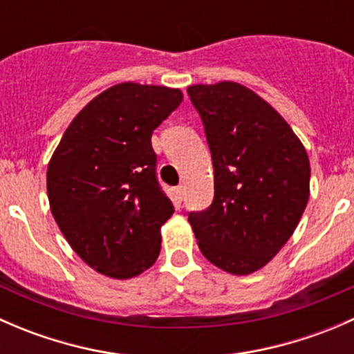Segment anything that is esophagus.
Here are the masks:
<instances>
[{
  "mask_svg": "<svg viewBox=\"0 0 354 354\" xmlns=\"http://www.w3.org/2000/svg\"><path fill=\"white\" fill-rule=\"evenodd\" d=\"M183 195H185V187H183V185H178V187L174 188V200H176L178 203H181V200H183Z\"/></svg>",
  "mask_w": 354,
  "mask_h": 354,
  "instance_id": "34e87169",
  "label": "esophagus"
}]
</instances>
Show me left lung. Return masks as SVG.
I'll list each match as a JSON object with an SVG mask.
<instances>
[{"mask_svg": "<svg viewBox=\"0 0 354 354\" xmlns=\"http://www.w3.org/2000/svg\"><path fill=\"white\" fill-rule=\"evenodd\" d=\"M214 166V200L188 214L200 252L236 276L262 269L295 233L310 160L284 118L236 82L192 85Z\"/></svg>", "mask_w": 354, "mask_h": 354, "instance_id": "8db88e82", "label": "left lung"}]
</instances>
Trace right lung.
<instances>
[{
  "mask_svg": "<svg viewBox=\"0 0 354 354\" xmlns=\"http://www.w3.org/2000/svg\"><path fill=\"white\" fill-rule=\"evenodd\" d=\"M183 101L178 88L124 82L92 99L48 166V197L63 236L87 266L138 276L160 252L174 207L157 181L152 131Z\"/></svg>",
  "mask_w": 354,
  "mask_h": 354,
  "instance_id": "right-lung-1",
  "label": "right lung"
}]
</instances>
